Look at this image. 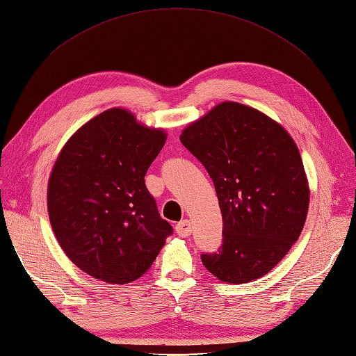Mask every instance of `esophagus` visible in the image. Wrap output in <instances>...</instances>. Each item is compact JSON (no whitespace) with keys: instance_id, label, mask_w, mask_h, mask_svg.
<instances>
[{"instance_id":"1","label":"esophagus","mask_w":356,"mask_h":356,"mask_svg":"<svg viewBox=\"0 0 356 356\" xmlns=\"http://www.w3.org/2000/svg\"><path fill=\"white\" fill-rule=\"evenodd\" d=\"M175 228H177L178 236H181V238H188V236H191V233H192V224H191V220H188V219L181 220V222L177 224Z\"/></svg>"}]
</instances>
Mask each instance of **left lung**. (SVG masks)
Wrapping results in <instances>:
<instances>
[{
  "label": "left lung",
  "mask_w": 356,
  "mask_h": 356,
  "mask_svg": "<svg viewBox=\"0 0 356 356\" xmlns=\"http://www.w3.org/2000/svg\"><path fill=\"white\" fill-rule=\"evenodd\" d=\"M202 163L222 213V245L204 252L222 282L247 283L270 273L303 230L309 188L294 140L254 108L224 102L181 134Z\"/></svg>",
  "instance_id": "1"
}]
</instances>
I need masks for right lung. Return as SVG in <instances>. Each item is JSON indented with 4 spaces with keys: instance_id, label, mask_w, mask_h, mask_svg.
<instances>
[{
    "instance_id": "obj_1",
    "label": "right lung",
    "mask_w": 356,
    "mask_h": 356,
    "mask_svg": "<svg viewBox=\"0 0 356 356\" xmlns=\"http://www.w3.org/2000/svg\"><path fill=\"white\" fill-rule=\"evenodd\" d=\"M164 143L161 129L113 108L85 123L54 163L47 193L51 228L71 262L94 279L137 280L173 233L145 184Z\"/></svg>"
}]
</instances>
